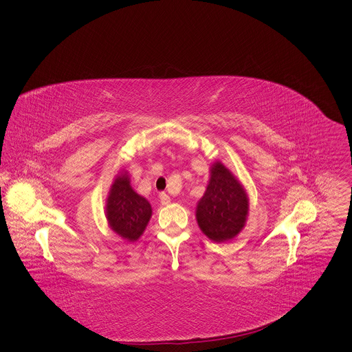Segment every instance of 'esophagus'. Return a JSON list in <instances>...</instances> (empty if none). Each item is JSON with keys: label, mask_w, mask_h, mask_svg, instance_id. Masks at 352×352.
Segmentation results:
<instances>
[{"label": "esophagus", "mask_w": 352, "mask_h": 352, "mask_svg": "<svg viewBox=\"0 0 352 352\" xmlns=\"http://www.w3.org/2000/svg\"><path fill=\"white\" fill-rule=\"evenodd\" d=\"M159 199H160V203H162L163 206H167V204H170V201H171L170 196L166 195V193H160V195H159Z\"/></svg>", "instance_id": "obj_1"}]
</instances>
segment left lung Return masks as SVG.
<instances>
[{"mask_svg":"<svg viewBox=\"0 0 352 352\" xmlns=\"http://www.w3.org/2000/svg\"><path fill=\"white\" fill-rule=\"evenodd\" d=\"M248 196L237 178L221 162L211 166L204 196L199 200L196 219L201 232L215 243L234 239L245 226Z\"/></svg>","mask_w":352,"mask_h":352,"instance_id":"8db88e82","label":"left lung"}]
</instances>
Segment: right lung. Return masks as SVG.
<instances>
[{
	"label": "right lung",
	"instance_id": "obj_1",
	"mask_svg": "<svg viewBox=\"0 0 352 352\" xmlns=\"http://www.w3.org/2000/svg\"><path fill=\"white\" fill-rule=\"evenodd\" d=\"M105 217L109 228L127 241L138 240L152 217L149 201L133 190L126 171L115 178L109 189Z\"/></svg>",
	"mask_w": 352,
	"mask_h": 352
}]
</instances>
